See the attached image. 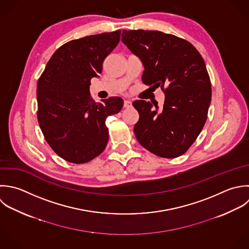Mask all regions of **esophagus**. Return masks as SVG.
<instances>
[{
    "mask_svg": "<svg viewBox=\"0 0 249 249\" xmlns=\"http://www.w3.org/2000/svg\"><path fill=\"white\" fill-rule=\"evenodd\" d=\"M132 107V102L131 101H128V100H125L124 101V107L126 108H129Z\"/></svg>",
    "mask_w": 249,
    "mask_h": 249,
    "instance_id": "34e87169",
    "label": "esophagus"
}]
</instances>
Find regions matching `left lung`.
<instances>
[{"instance_id":"1","label":"left lung","mask_w":249,"mask_h":249,"mask_svg":"<svg viewBox=\"0 0 249 249\" xmlns=\"http://www.w3.org/2000/svg\"><path fill=\"white\" fill-rule=\"evenodd\" d=\"M121 40L141 59L142 82L165 94L162 107L143 100L133 103L140 114L134 127L138 142L163 158L182 155L201 133L212 101L203 57L189 41L159 31L123 30Z\"/></svg>"}]
</instances>
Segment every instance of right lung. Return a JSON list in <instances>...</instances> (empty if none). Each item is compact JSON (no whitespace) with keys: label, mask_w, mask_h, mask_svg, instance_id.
I'll return each instance as SVG.
<instances>
[{"label":"right lung","mask_w":249,"mask_h":249,"mask_svg":"<svg viewBox=\"0 0 249 249\" xmlns=\"http://www.w3.org/2000/svg\"><path fill=\"white\" fill-rule=\"evenodd\" d=\"M121 31L71 40L51 56L37 81V121L45 141L61 158L83 164L100 155L108 141L107 116L118 113L123 100L96 103L91 78L120 40Z\"/></svg>","instance_id":"obj_1"}]
</instances>
